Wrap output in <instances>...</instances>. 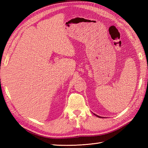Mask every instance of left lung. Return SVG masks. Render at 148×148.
<instances>
[{
    "mask_svg": "<svg viewBox=\"0 0 148 148\" xmlns=\"http://www.w3.org/2000/svg\"><path fill=\"white\" fill-rule=\"evenodd\" d=\"M95 114L96 116H97V117H99V118H102V117H101V116H98V115H97V114Z\"/></svg>",
    "mask_w": 148,
    "mask_h": 148,
    "instance_id": "obj_1",
    "label": "left lung"
}]
</instances>
